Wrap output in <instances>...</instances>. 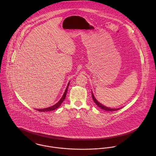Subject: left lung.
I'll list each match as a JSON object with an SVG mask.
<instances>
[{"instance_id":"obj_1","label":"left lung","mask_w":156,"mask_h":156,"mask_svg":"<svg viewBox=\"0 0 156 156\" xmlns=\"http://www.w3.org/2000/svg\"><path fill=\"white\" fill-rule=\"evenodd\" d=\"M92 99H93L94 103H95L100 108L104 110V111L109 112L116 111H118V110L121 109V108H118V109H111V108H107V107H105V106H103V105H102L101 104H100V103L95 99V98L94 97V95H93L92 93Z\"/></svg>"}]
</instances>
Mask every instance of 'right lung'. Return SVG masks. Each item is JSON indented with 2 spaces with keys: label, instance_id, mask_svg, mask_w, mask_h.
I'll use <instances>...</instances> for the list:
<instances>
[{
  "label": "right lung",
  "instance_id": "right-lung-1",
  "mask_svg": "<svg viewBox=\"0 0 156 156\" xmlns=\"http://www.w3.org/2000/svg\"><path fill=\"white\" fill-rule=\"evenodd\" d=\"M69 83H68V85H67V88L66 89V91H65V92H64V94L62 97L61 98V99L56 105H53V106H51V107L47 108H44V109H36V110L40 112H49L52 111H54V110L58 109V108L61 106V105L62 103V102L64 101V100H65V98H66V94H67V90H68V86H69Z\"/></svg>",
  "mask_w": 156,
  "mask_h": 156
}]
</instances>
